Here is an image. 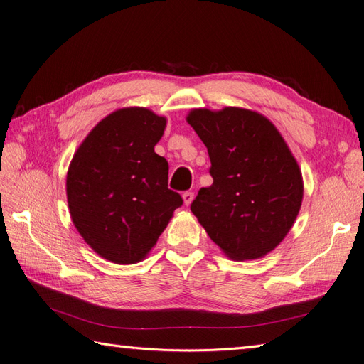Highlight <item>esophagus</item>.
<instances>
[{
    "mask_svg": "<svg viewBox=\"0 0 364 364\" xmlns=\"http://www.w3.org/2000/svg\"><path fill=\"white\" fill-rule=\"evenodd\" d=\"M182 198H183V203L188 206L191 202H193V199H194V193L193 191H185L183 194H182Z\"/></svg>",
    "mask_w": 364,
    "mask_h": 364,
    "instance_id": "obj_1",
    "label": "esophagus"
}]
</instances>
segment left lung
<instances>
[{
	"instance_id": "obj_1",
	"label": "left lung",
	"mask_w": 364,
	"mask_h": 364,
	"mask_svg": "<svg viewBox=\"0 0 364 364\" xmlns=\"http://www.w3.org/2000/svg\"><path fill=\"white\" fill-rule=\"evenodd\" d=\"M186 122L208 149L213 178L193 200V214L228 257H263L284 239L300 211L303 179L296 158L257 112L194 109Z\"/></svg>"
}]
</instances>
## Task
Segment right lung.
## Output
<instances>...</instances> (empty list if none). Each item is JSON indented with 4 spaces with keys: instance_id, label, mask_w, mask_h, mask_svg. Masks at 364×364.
I'll list each match as a JSON object with an SVG mask.
<instances>
[{
    "instance_id": "right-lung-1",
    "label": "right lung",
    "mask_w": 364,
    "mask_h": 364,
    "mask_svg": "<svg viewBox=\"0 0 364 364\" xmlns=\"http://www.w3.org/2000/svg\"><path fill=\"white\" fill-rule=\"evenodd\" d=\"M166 119L144 107L116 110L76 150L67 171L75 227L92 250L117 264L145 259L181 194L168 188V162L154 153Z\"/></svg>"
}]
</instances>
